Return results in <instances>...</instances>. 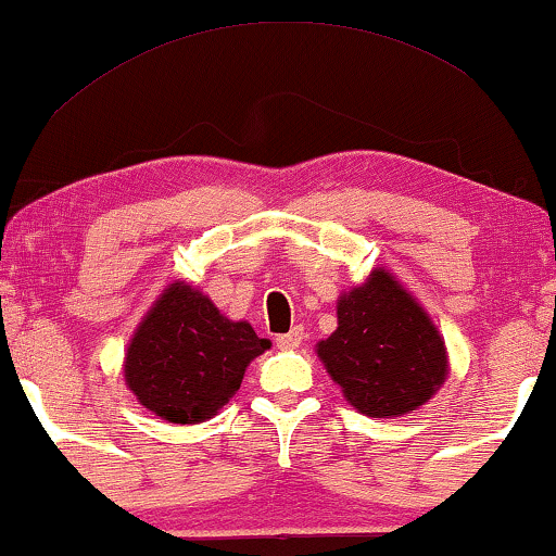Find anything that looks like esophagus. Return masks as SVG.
<instances>
[{"label": "esophagus", "mask_w": 556, "mask_h": 556, "mask_svg": "<svg viewBox=\"0 0 556 556\" xmlns=\"http://www.w3.org/2000/svg\"><path fill=\"white\" fill-rule=\"evenodd\" d=\"M301 342H304V329H301V327H293L291 331H288V334L276 337V344L280 350H295Z\"/></svg>", "instance_id": "esophagus-1"}]
</instances>
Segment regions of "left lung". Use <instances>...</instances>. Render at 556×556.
I'll return each mask as SVG.
<instances>
[{"label":"left lung","mask_w":556,"mask_h":556,"mask_svg":"<svg viewBox=\"0 0 556 556\" xmlns=\"http://www.w3.org/2000/svg\"><path fill=\"white\" fill-rule=\"evenodd\" d=\"M316 355L350 406L372 419L424 406L450 372L434 321L383 268L340 295L337 329L316 344Z\"/></svg>","instance_id":"obj_1"}]
</instances>
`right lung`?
Returning <instances> with one entry per match:
<instances>
[{"label": "right lung", "instance_id": "add662e5", "mask_svg": "<svg viewBox=\"0 0 556 556\" xmlns=\"http://www.w3.org/2000/svg\"><path fill=\"white\" fill-rule=\"evenodd\" d=\"M265 350L270 340L248 321L227 319L208 295L176 280L129 340L125 383L161 419L199 424L240 391L244 367Z\"/></svg>", "mask_w": 556, "mask_h": 556}]
</instances>
